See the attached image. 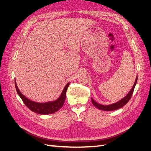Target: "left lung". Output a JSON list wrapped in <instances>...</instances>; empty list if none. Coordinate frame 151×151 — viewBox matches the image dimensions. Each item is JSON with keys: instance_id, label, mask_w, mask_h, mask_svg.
Returning a JSON list of instances; mask_svg holds the SVG:
<instances>
[{"instance_id": "8db88e82", "label": "left lung", "mask_w": 151, "mask_h": 151, "mask_svg": "<svg viewBox=\"0 0 151 151\" xmlns=\"http://www.w3.org/2000/svg\"><path fill=\"white\" fill-rule=\"evenodd\" d=\"M137 76L135 81V83L134 84V86H133V87H132V88L131 89V90L129 91V93H128L124 98L121 99L120 101H117L115 103H113V104H109V105H103V104H101L99 103H98L97 102H96L92 98H91V101H92L93 105L95 107H96L97 108L101 109V110H103V111L116 110V109L121 108L123 106H125V105L128 102H129L130 99L132 97V94H133L135 86L137 84Z\"/></svg>"}]
</instances>
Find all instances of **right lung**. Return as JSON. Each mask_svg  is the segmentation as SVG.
Wrapping results in <instances>:
<instances>
[{
  "label": "right lung",
  "mask_w": 151,
  "mask_h": 151,
  "mask_svg": "<svg viewBox=\"0 0 151 151\" xmlns=\"http://www.w3.org/2000/svg\"><path fill=\"white\" fill-rule=\"evenodd\" d=\"M70 83H68L65 85L60 96L55 101H49L47 103H37L31 101V100L27 98L20 92V91L18 89V87L17 86L15 80V86L17 93L22 100V101H23L26 106L30 110L36 113L40 114V115H49V114L55 113L56 111H58L59 109H60L62 107L65 100L67 90Z\"/></svg>",
  "instance_id": "1"
}]
</instances>
